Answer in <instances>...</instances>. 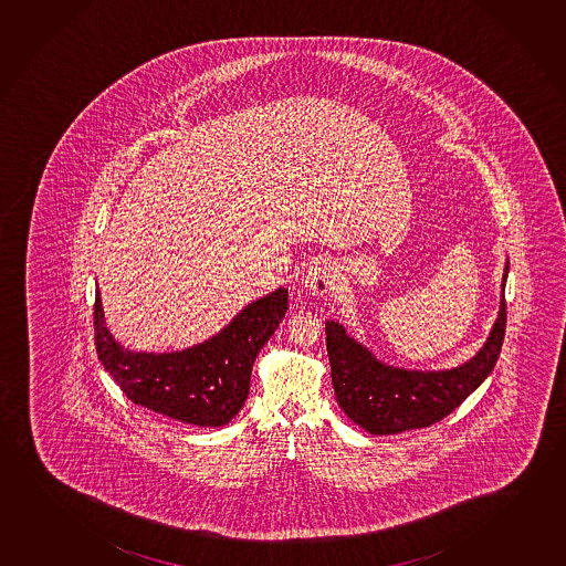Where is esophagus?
<instances>
[{"mask_svg":"<svg viewBox=\"0 0 566 566\" xmlns=\"http://www.w3.org/2000/svg\"><path fill=\"white\" fill-rule=\"evenodd\" d=\"M335 280V266L329 261H317L305 272L304 286L312 294H325Z\"/></svg>","mask_w":566,"mask_h":566,"instance_id":"obj_1","label":"esophagus"}]
</instances>
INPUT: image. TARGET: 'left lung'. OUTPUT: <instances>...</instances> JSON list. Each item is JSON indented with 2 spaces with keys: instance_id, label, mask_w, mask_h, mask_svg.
<instances>
[{
  "instance_id": "8db88e82",
  "label": "left lung",
  "mask_w": 566,
  "mask_h": 566,
  "mask_svg": "<svg viewBox=\"0 0 566 566\" xmlns=\"http://www.w3.org/2000/svg\"><path fill=\"white\" fill-rule=\"evenodd\" d=\"M325 333L331 382L340 409L368 433L394 436L441 421L484 382L504 343L505 296L502 292L494 329L479 355L451 370L419 373L386 366L350 339L339 323H325Z\"/></svg>"
}]
</instances>
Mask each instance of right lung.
<instances>
[{
	"mask_svg": "<svg viewBox=\"0 0 566 566\" xmlns=\"http://www.w3.org/2000/svg\"><path fill=\"white\" fill-rule=\"evenodd\" d=\"M287 310V290L247 305L213 339L182 353H133L115 343L94 304L97 358L133 403L198 427H221L249 396L252 365Z\"/></svg>",
	"mask_w": 566,
	"mask_h": 566,
	"instance_id": "right-lung-1",
	"label": "right lung"
}]
</instances>
